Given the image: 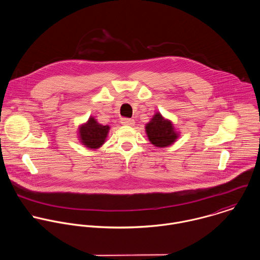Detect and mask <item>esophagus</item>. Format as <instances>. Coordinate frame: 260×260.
Segmentation results:
<instances>
[{
  "label": "esophagus",
  "instance_id": "1",
  "mask_svg": "<svg viewBox=\"0 0 260 260\" xmlns=\"http://www.w3.org/2000/svg\"><path fill=\"white\" fill-rule=\"evenodd\" d=\"M120 122L124 125H134L135 124V120L132 118H127V117L120 118Z\"/></svg>",
  "mask_w": 260,
  "mask_h": 260
}]
</instances>
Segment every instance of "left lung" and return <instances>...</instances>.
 <instances>
[{
	"instance_id": "8db88e82",
	"label": "left lung",
	"mask_w": 260,
	"mask_h": 260,
	"mask_svg": "<svg viewBox=\"0 0 260 260\" xmlns=\"http://www.w3.org/2000/svg\"><path fill=\"white\" fill-rule=\"evenodd\" d=\"M150 142L157 148H164L172 145L178 138L172 122L165 119L160 113H156L152 120L146 126Z\"/></svg>"
}]
</instances>
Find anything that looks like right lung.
Wrapping results in <instances>:
<instances>
[{
  "instance_id": "add662e5",
  "label": "right lung",
  "mask_w": 260,
  "mask_h": 260,
  "mask_svg": "<svg viewBox=\"0 0 260 260\" xmlns=\"http://www.w3.org/2000/svg\"><path fill=\"white\" fill-rule=\"evenodd\" d=\"M109 131L108 125L99 123L94 117H89L88 121L81 125L79 128V136L81 143L90 149L100 148L105 141L107 133Z\"/></svg>"
}]
</instances>
